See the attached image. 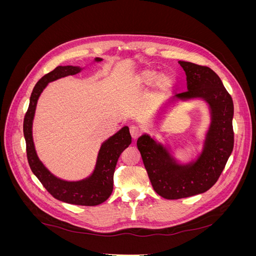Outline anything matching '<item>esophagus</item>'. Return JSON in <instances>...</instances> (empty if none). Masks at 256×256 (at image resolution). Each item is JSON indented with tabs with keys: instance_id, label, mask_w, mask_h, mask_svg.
I'll use <instances>...</instances> for the list:
<instances>
[{
	"instance_id": "obj_1",
	"label": "esophagus",
	"mask_w": 256,
	"mask_h": 256,
	"mask_svg": "<svg viewBox=\"0 0 256 256\" xmlns=\"http://www.w3.org/2000/svg\"><path fill=\"white\" fill-rule=\"evenodd\" d=\"M130 134H131V136H132V138L134 140H136V138L140 136V134H141V129L138 128V126H136V125H132V126H130Z\"/></svg>"
}]
</instances>
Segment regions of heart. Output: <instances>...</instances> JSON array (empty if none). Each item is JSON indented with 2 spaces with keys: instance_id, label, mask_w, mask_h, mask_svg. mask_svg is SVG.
I'll return each instance as SVG.
<instances>
[{
  "instance_id": "1",
  "label": "heart",
  "mask_w": 256,
  "mask_h": 256,
  "mask_svg": "<svg viewBox=\"0 0 256 256\" xmlns=\"http://www.w3.org/2000/svg\"><path fill=\"white\" fill-rule=\"evenodd\" d=\"M138 83L142 86H152L157 83V88L160 90H166L172 86L173 80L170 74L161 72L154 68H145L138 74Z\"/></svg>"
}]
</instances>
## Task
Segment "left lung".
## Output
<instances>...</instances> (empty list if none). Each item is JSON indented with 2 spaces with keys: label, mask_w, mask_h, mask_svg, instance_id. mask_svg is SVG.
<instances>
[{
  "label": "left lung",
  "mask_w": 256,
  "mask_h": 256,
  "mask_svg": "<svg viewBox=\"0 0 256 256\" xmlns=\"http://www.w3.org/2000/svg\"><path fill=\"white\" fill-rule=\"evenodd\" d=\"M187 76L188 90L175 95L162 110L184 102L202 99L210 111V125L203 150L196 160L180 164L170 148L144 134L138 138L143 164L154 190L162 198L177 200L204 193L218 180L233 152V99L212 69L178 60Z\"/></svg>",
  "instance_id": "obj_1"
}]
</instances>
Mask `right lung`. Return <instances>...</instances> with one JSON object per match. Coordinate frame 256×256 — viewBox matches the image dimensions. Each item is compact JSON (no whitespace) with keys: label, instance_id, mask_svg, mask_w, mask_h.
Instances as JSON below:
<instances>
[{"label":"right lung","instance_id":"right-lung-1","mask_svg":"<svg viewBox=\"0 0 256 256\" xmlns=\"http://www.w3.org/2000/svg\"><path fill=\"white\" fill-rule=\"evenodd\" d=\"M102 60V58H95L94 60V62ZM82 69L83 68L79 66H58L51 72L44 74L36 83L30 98V104L24 116V122H23V134H24L26 143V154L30 168L50 194L65 203L95 206L104 203L109 198L113 191V175L116 164H118L120 154L131 143L129 128L127 126L122 127L102 144L94 171L88 177L76 182L60 180L44 166L37 156L32 130L38 98L48 83L67 76L79 74Z\"/></svg>","mask_w":256,"mask_h":256}]
</instances>
